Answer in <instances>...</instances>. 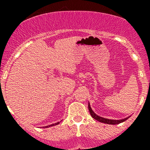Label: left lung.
<instances>
[{
	"instance_id": "left-lung-1",
	"label": "left lung",
	"mask_w": 150,
	"mask_h": 150,
	"mask_svg": "<svg viewBox=\"0 0 150 150\" xmlns=\"http://www.w3.org/2000/svg\"><path fill=\"white\" fill-rule=\"evenodd\" d=\"M88 110H89V112H90L91 115L92 117H93V118H94L95 120H96L97 121H99V122H103V123L111 124V125H116V124H119V123H120V122L125 121V120H126L128 118H129V117H130V116H128V117H125V118H124V119H121V120H112V119H107V118H104V117H100V116L97 115H96V113H95L92 110L89 102H88Z\"/></svg>"
}]
</instances>
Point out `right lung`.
<instances>
[{
	"label": "right lung",
	"instance_id": "add662e5",
	"mask_svg": "<svg viewBox=\"0 0 150 150\" xmlns=\"http://www.w3.org/2000/svg\"><path fill=\"white\" fill-rule=\"evenodd\" d=\"M61 122V121H60ZM60 122H56V123H54V124H51V125H46V126H43V128H48V127H51V126H54V125H58L59 123Z\"/></svg>",
	"mask_w": 150,
	"mask_h": 150
}]
</instances>
